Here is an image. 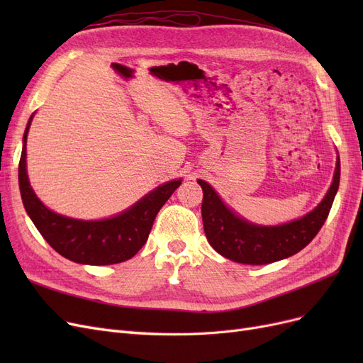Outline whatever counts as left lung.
Masks as SVG:
<instances>
[{
  "label": "left lung",
  "mask_w": 363,
  "mask_h": 363,
  "mask_svg": "<svg viewBox=\"0 0 363 363\" xmlns=\"http://www.w3.org/2000/svg\"><path fill=\"white\" fill-rule=\"evenodd\" d=\"M340 162L336 160L333 183L323 201L312 212L281 225H257L238 216L227 207L213 188L199 180L203 189V225L208 244L219 255L247 265H267L291 257L318 235L330 212L339 188Z\"/></svg>",
  "instance_id": "8db88e82"
}]
</instances>
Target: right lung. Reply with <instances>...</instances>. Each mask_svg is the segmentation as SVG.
<instances>
[{
    "instance_id": "add662e5",
    "label": "right lung",
    "mask_w": 363,
    "mask_h": 363,
    "mask_svg": "<svg viewBox=\"0 0 363 363\" xmlns=\"http://www.w3.org/2000/svg\"><path fill=\"white\" fill-rule=\"evenodd\" d=\"M31 119L33 115L24 131L18 177L24 207L39 233L59 255L83 265H112L133 257L145 245L156 215L182 180L160 184L123 213L100 221H83L54 213L38 199L28 182L26 150Z\"/></svg>"
}]
</instances>
